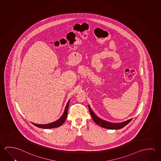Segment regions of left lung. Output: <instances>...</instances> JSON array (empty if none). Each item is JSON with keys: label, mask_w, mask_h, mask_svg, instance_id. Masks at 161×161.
I'll use <instances>...</instances> for the list:
<instances>
[{"label": "left lung", "mask_w": 161, "mask_h": 161, "mask_svg": "<svg viewBox=\"0 0 161 161\" xmlns=\"http://www.w3.org/2000/svg\"><path fill=\"white\" fill-rule=\"evenodd\" d=\"M89 110L90 111V115L92 116V118L93 119V120L96 123V124H98L99 126L107 128L109 130H119L121 129L122 128L125 127L127 125V124L130 123V121L132 120V119L128 120L127 121H123L122 123H111L108 121H105L104 120H102L101 118H99L96 114L94 113L93 110L91 109L90 106L89 105Z\"/></svg>", "instance_id": "1"}]
</instances>
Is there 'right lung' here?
<instances>
[{"label":"right lung","mask_w":161,"mask_h":161,"mask_svg":"<svg viewBox=\"0 0 161 161\" xmlns=\"http://www.w3.org/2000/svg\"><path fill=\"white\" fill-rule=\"evenodd\" d=\"M69 101L70 100H69L67 103V104L65 106V110L64 111V113L63 114L62 116L60 117V118L59 119H58V120H57L55 122L53 123H51L50 124H34L33 123L32 124L34 125L35 126H36L37 127H39L41 128H43V129H48V128H57V127H60L62 125L64 122L65 121V119L67 117V113H68V106H69Z\"/></svg>","instance_id":"obj_1"}]
</instances>
